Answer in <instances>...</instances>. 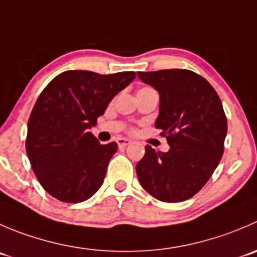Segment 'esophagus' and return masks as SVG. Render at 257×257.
<instances>
[{
	"label": "esophagus",
	"mask_w": 257,
	"mask_h": 257,
	"mask_svg": "<svg viewBox=\"0 0 257 257\" xmlns=\"http://www.w3.org/2000/svg\"><path fill=\"white\" fill-rule=\"evenodd\" d=\"M116 143H118V146L120 147V148H123V147L129 146L132 142L129 141V139H126V138H118V139H116Z\"/></svg>",
	"instance_id": "34e87169"
}]
</instances>
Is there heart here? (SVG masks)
<instances>
[{
	"label": "heart",
	"instance_id": "heart-1",
	"mask_svg": "<svg viewBox=\"0 0 257 257\" xmlns=\"http://www.w3.org/2000/svg\"><path fill=\"white\" fill-rule=\"evenodd\" d=\"M139 91H156V90L152 88H149V86H144V88H142Z\"/></svg>",
	"mask_w": 257,
	"mask_h": 257
}]
</instances>
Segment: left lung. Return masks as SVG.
Segmentation results:
<instances>
[{"label":"left lung","instance_id":"8db88e82","mask_svg":"<svg viewBox=\"0 0 257 257\" xmlns=\"http://www.w3.org/2000/svg\"><path fill=\"white\" fill-rule=\"evenodd\" d=\"M138 76L159 93V115L169 151L146 146L136 171L142 187L163 202H182L207 183L225 148L227 119L215 89L186 69L142 73Z\"/></svg>","mask_w":257,"mask_h":257}]
</instances>
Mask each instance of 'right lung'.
<instances>
[{
	"label": "right lung",
	"instance_id": "obj_1",
	"mask_svg": "<svg viewBox=\"0 0 257 257\" xmlns=\"http://www.w3.org/2000/svg\"><path fill=\"white\" fill-rule=\"evenodd\" d=\"M134 78V71L100 75L69 70L41 91L30 114L26 152L40 184L52 197L78 203L100 188L118 144H101L89 128Z\"/></svg>",
	"mask_w": 257,
	"mask_h": 257
}]
</instances>
